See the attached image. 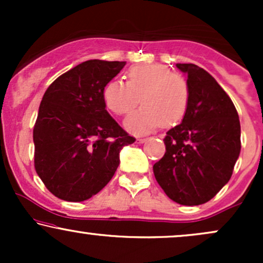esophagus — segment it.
<instances>
[{
    "mask_svg": "<svg viewBox=\"0 0 263 263\" xmlns=\"http://www.w3.org/2000/svg\"><path fill=\"white\" fill-rule=\"evenodd\" d=\"M149 138H142V137H138L137 138V142L138 143H143V142H146V141H148Z\"/></svg>",
    "mask_w": 263,
    "mask_h": 263,
    "instance_id": "esophagus-1",
    "label": "esophagus"
}]
</instances>
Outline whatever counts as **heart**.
Instances as JSON below:
<instances>
[{"mask_svg": "<svg viewBox=\"0 0 263 263\" xmlns=\"http://www.w3.org/2000/svg\"><path fill=\"white\" fill-rule=\"evenodd\" d=\"M126 83L112 80L104 89V101L116 115H127L138 104L140 110L126 119V127L134 134H147L161 126L179 122L188 110L190 87L182 75L168 66L148 64L134 66L126 73Z\"/></svg>", "mask_w": 263, "mask_h": 263, "instance_id": "b5f03b06", "label": "heart"}]
</instances>
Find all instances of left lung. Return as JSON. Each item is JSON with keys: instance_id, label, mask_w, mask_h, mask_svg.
Returning <instances> with one entry per match:
<instances>
[{"instance_id": "1", "label": "left lung", "mask_w": 263, "mask_h": 263, "mask_svg": "<svg viewBox=\"0 0 263 263\" xmlns=\"http://www.w3.org/2000/svg\"><path fill=\"white\" fill-rule=\"evenodd\" d=\"M188 75L190 101L182 123L164 137L165 153L153 165L161 188L182 205H200L230 180L241 151V127L231 99L195 64H177Z\"/></svg>"}]
</instances>
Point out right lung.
<instances>
[{
  "instance_id": "right-lung-1",
  "label": "right lung",
  "mask_w": 263,
  "mask_h": 263,
  "mask_svg": "<svg viewBox=\"0 0 263 263\" xmlns=\"http://www.w3.org/2000/svg\"><path fill=\"white\" fill-rule=\"evenodd\" d=\"M126 62L86 60L50 84L33 128L35 172L52 194L84 201L114 177L136 138L106 111L104 89Z\"/></svg>"
}]
</instances>
